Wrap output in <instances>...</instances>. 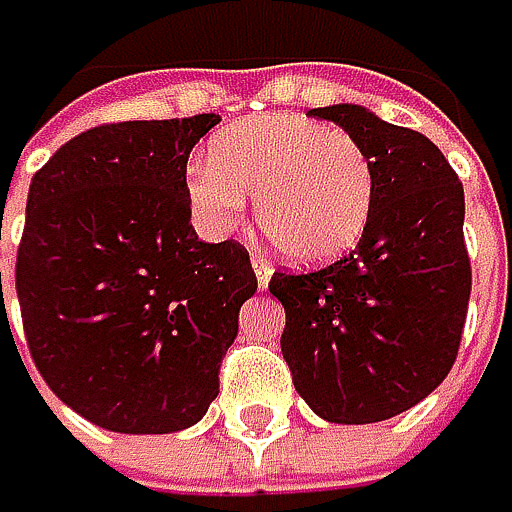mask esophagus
<instances>
[{"label": "esophagus", "mask_w": 512, "mask_h": 512, "mask_svg": "<svg viewBox=\"0 0 512 512\" xmlns=\"http://www.w3.org/2000/svg\"><path fill=\"white\" fill-rule=\"evenodd\" d=\"M251 270H254V276H258V285H261V288H267V285H270V279H273V267H270L264 258H258V254H251Z\"/></svg>", "instance_id": "obj_1"}]
</instances>
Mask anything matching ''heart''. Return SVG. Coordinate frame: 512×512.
I'll return each mask as SVG.
<instances>
[{"label":"heart","instance_id":"1","mask_svg":"<svg viewBox=\"0 0 512 512\" xmlns=\"http://www.w3.org/2000/svg\"><path fill=\"white\" fill-rule=\"evenodd\" d=\"M254 194L258 230L300 267L343 258L367 233L376 175L349 133L309 115H258L221 130L209 160L188 175V200L203 230L227 233Z\"/></svg>","mask_w":512,"mask_h":512}]
</instances>
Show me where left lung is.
Here are the masks:
<instances>
[{"label": "left lung", "mask_w": 512, "mask_h": 512, "mask_svg": "<svg viewBox=\"0 0 512 512\" xmlns=\"http://www.w3.org/2000/svg\"><path fill=\"white\" fill-rule=\"evenodd\" d=\"M364 145L376 175L367 233L337 264L270 279L282 355L315 416L370 425L407 413L452 370L470 300L464 188L443 151L364 105L312 108Z\"/></svg>", "instance_id": "left-lung-1"}]
</instances>
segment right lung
I'll return each mask as SVG.
<instances>
[{
    "label": "right lung",
    "instance_id": "add662e5",
    "mask_svg": "<svg viewBox=\"0 0 512 512\" xmlns=\"http://www.w3.org/2000/svg\"><path fill=\"white\" fill-rule=\"evenodd\" d=\"M218 121L93 127L32 175L14 270L26 346L63 404L105 431L197 425L258 291L239 242L191 227L188 157Z\"/></svg>",
    "mask_w": 512,
    "mask_h": 512
}]
</instances>
